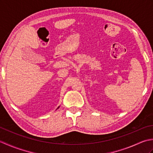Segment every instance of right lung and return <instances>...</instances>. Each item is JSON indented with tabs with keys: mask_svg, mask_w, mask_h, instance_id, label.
<instances>
[{
	"mask_svg": "<svg viewBox=\"0 0 153 153\" xmlns=\"http://www.w3.org/2000/svg\"><path fill=\"white\" fill-rule=\"evenodd\" d=\"M58 108H59V107H58Z\"/></svg>",
	"mask_w": 153,
	"mask_h": 153,
	"instance_id": "1",
	"label": "right lung"
}]
</instances>
